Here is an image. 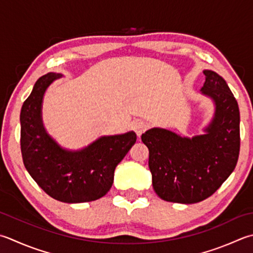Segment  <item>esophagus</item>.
I'll return each instance as SVG.
<instances>
[{
  "instance_id": "obj_1",
  "label": "esophagus",
  "mask_w": 253,
  "mask_h": 253,
  "mask_svg": "<svg viewBox=\"0 0 253 253\" xmlns=\"http://www.w3.org/2000/svg\"><path fill=\"white\" fill-rule=\"evenodd\" d=\"M147 127H148L147 123L142 120H137V121L132 122V128L135 129L138 137H140L142 135V132H145Z\"/></svg>"
}]
</instances>
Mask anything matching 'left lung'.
Instances as JSON below:
<instances>
[{"label":"left lung","mask_w":253,"mask_h":253,"mask_svg":"<svg viewBox=\"0 0 253 253\" xmlns=\"http://www.w3.org/2000/svg\"><path fill=\"white\" fill-rule=\"evenodd\" d=\"M203 95L215 112L202 135L182 137L165 128H151L141 140L149 149V169L157 195L167 202L194 204L219 189L235 170L240 150V113L228 84L204 70Z\"/></svg>","instance_id":"8db88e82"}]
</instances>
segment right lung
<instances>
[{
  "label": "right lung",
  "instance_id": "right-lung-1",
  "mask_svg": "<svg viewBox=\"0 0 253 253\" xmlns=\"http://www.w3.org/2000/svg\"><path fill=\"white\" fill-rule=\"evenodd\" d=\"M62 78L49 72L35 83L21 111V150L29 174L52 199L63 203H85L110 191L114 171L137 136L133 131L102 136L79 150L62 148L43 126L42 108L49 85Z\"/></svg>",
  "mask_w": 253,
  "mask_h": 253
}]
</instances>
